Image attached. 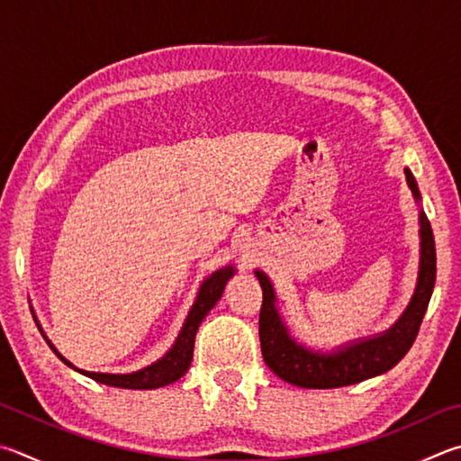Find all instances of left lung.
Instances as JSON below:
<instances>
[{"label":"left lung","instance_id":"1","mask_svg":"<svg viewBox=\"0 0 461 461\" xmlns=\"http://www.w3.org/2000/svg\"><path fill=\"white\" fill-rule=\"evenodd\" d=\"M405 179L415 203L420 205V272L411 300L387 330L345 342L332 350L306 347L290 334L270 278L262 270L254 272L264 292L259 311V345L266 365L282 381L304 389L347 387L387 373L411 348L435 286V241L431 223L421 209L420 187L409 169H405Z\"/></svg>","mask_w":461,"mask_h":461}]
</instances>
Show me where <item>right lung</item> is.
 I'll return each mask as SVG.
<instances>
[{
	"instance_id": "1",
	"label": "right lung",
	"mask_w": 461,
	"mask_h": 461,
	"mask_svg": "<svg viewBox=\"0 0 461 461\" xmlns=\"http://www.w3.org/2000/svg\"><path fill=\"white\" fill-rule=\"evenodd\" d=\"M233 274H236V267L233 266H223V267H220V270H215L213 274H209L207 278L202 282V286H199L195 303H194V306H191V311L185 318V322H183L177 339H175V342H173V347L167 350V353L158 358V361L150 363V365L143 366V369L132 371V373H95V371L78 369V366H74L68 358L58 353V348L52 345V340L46 337L40 324H38V329L41 332V337L46 339L50 348L56 353V357L60 358L62 363L68 365L70 369L78 371L80 375L90 376V379H95L96 383L108 384V387L158 389V387H165V384L175 383L187 373L191 358H194V345H195V334H197L199 324H202L207 312L217 304V300L221 298L225 284L230 282Z\"/></svg>"
}]
</instances>
